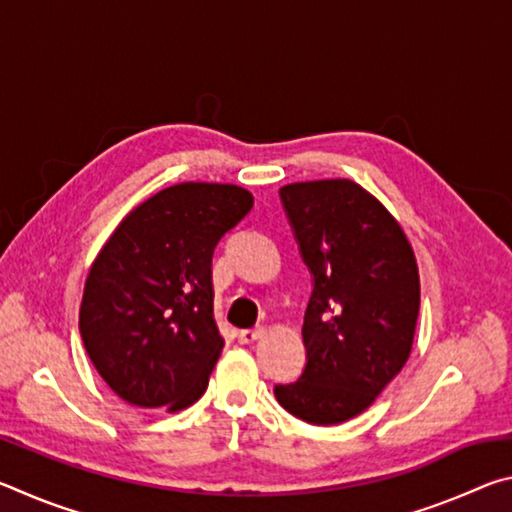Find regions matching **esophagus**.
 Instances as JSON below:
<instances>
[{"instance_id":"esophagus-1","label":"esophagus","mask_w":512,"mask_h":512,"mask_svg":"<svg viewBox=\"0 0 512 512\" xmlns=\"http://www.w3.org/2000/svg\"><path fill=\"white\" fill-rule=\"evenodd\" d=\"M264 332H266V329H264L262 325H257V327H253V329H241V332H239V341H241V343H253V341H257V339H262Z\"/></svg>"}]
</instances>
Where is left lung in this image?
<instances>
[{
  "label": "left lung",
  "mask_w": 512,
  "mask_h": 512,
  "mask_svg": "<svg viewBox=\"0 0 512 512\" xmlns=\"http://www.w3.org/2000/svg\"><path fill=\"white\" fill-rule=\"evenodd\" d=\"M311 273L307 366L275 397L309 424H339L377 400L411 354L420 311L413 248L391 212L345 178L280 189Z\"/></svg>",
  "instance_id": "8db88e82"
}]
</instances>
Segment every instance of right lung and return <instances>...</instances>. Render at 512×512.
<instances>
[{
	"label": "right lung",
	"instance_id": "1",
	"mask_svg": "<svg viewBox=\"0 0 512 512\" xmlns=\"http://www.w3.org/2000/svg\"><path fill=\"white\" fill-rule=\"evenodd\" d=\"M253 207L237 185L180 183L137 205L85 280L79 329L121 400L180 411L205 393L221 357L212 255Z\"/></svg>",
	"mask_w": 512,
	"mask_h": 512
}]
</instances>
